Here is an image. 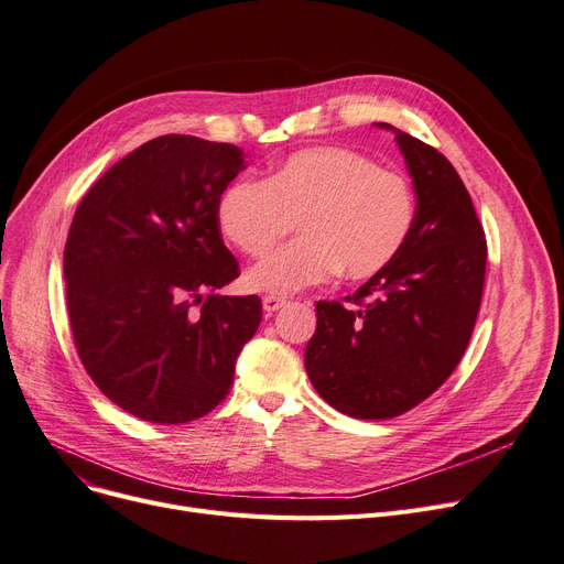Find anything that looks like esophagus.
<instances>
[{
	"mask_svg": "<svg viewBox=\"0 0 564 564\" xmlns=\"http://www.w3.org/2000/svg\"><path fill=\"white\" fill-rule=\"evenodd\" d=\"M285 297H276V295H267V297H262V308L267 311V313H274V311H279L281 306H285Z\"/></svg>",
	"mask_w": 564,
	"mask_h": 564,
	"instance_id": "1",
	"label": "esophagus"
}]
</instances>
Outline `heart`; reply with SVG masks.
<instances>
[{"label":"heart","instance_id":"b5f03b06","mask_svg":"<svg viewBox=\"0 0 564 564\" xmlns=\"http://www.w3.org/2000/svg\"><path fill=\"white\" fill-rule=\"evenodd\" d=\"M218 226L247 256L274 251L300 224L302 235L249 269L256 292L290 295L327 283L340 269L369 279L397 260L414 228L410 182L350 147H313L288 156L267 182L241 180L218 200Z\"/></svg>","mask_w":564,"mask_h":564}]
</instances>
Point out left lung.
Instances as JSON below:
<instances>
[{
    "instance_id": "8db88e82",
    "label": "left lung",
    "mask_w": 564,
    "mask_h": 564,
    "mask_svg": "<svg viewBox=\"0 0 564 564\" xmlns=\"http://www.w3.org/2000/svg\"><path fill=\"white\" fill-rule=\"evenodd\" d=\"M417 193L414 228L397 260L350 306L317 302L306 373L332 408L391 420L426 401L468 348L486 276V239L468 188L435 147L389 124Z\"/></svg>"
}]
</instances>
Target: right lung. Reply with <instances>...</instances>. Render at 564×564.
<instances>
[{
    "instance_id": "obj_1",
    "label": "right lung",
    "mask_w": 564,
    "mask_h": 564,
    "mask_svg": "<svg viewBox=\"0 0 564 564\" xmlns=\"http://www.w3.org/2000/svg\"><path fill=\"white\" fill-rule=\"evenodd\" d=\"M241 167L235 144L161 135L117 161L73 216V340L96 387L138 420L186 424L212 412L258 332V295H216L239 276L216 209Z\"/></svg>"
}]
</instances>
